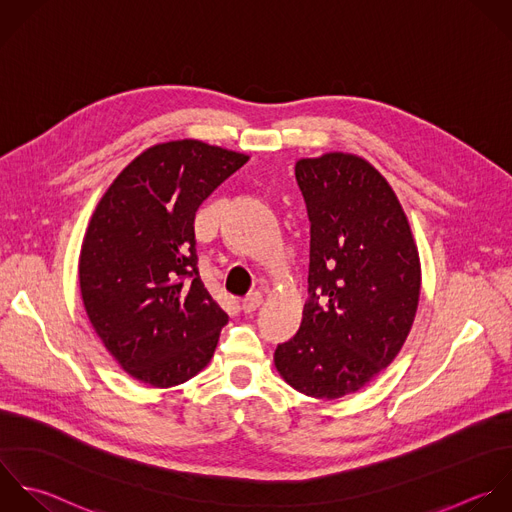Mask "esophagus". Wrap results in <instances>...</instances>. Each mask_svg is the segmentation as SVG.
<instances>
[{
  "label": "esophagus",
  "mask_w": 512,
  "mask_h": 512,
  "mask_svg": "<svg viewBox=\"0 0 512 512\" xmlns=\"http://www.w3.org/2000/svg\"><path fill=\"white\" fill-rule=\"evenodd\" d=\"M261 305H263V295H261L259 291L247 295V297L241 301V309H243L245 313H253V311L259 309Z\"/></svg>",
  "instance_id": "1"
}]
</instances>
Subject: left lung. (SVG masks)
<instances>
[{"label":"left lung","mask_w":512,"mask_h":512,"mask_svg":"<svg viewBox=\"0 0 512 512\" xmlns=\"http://www.w3.org/2000/svg\"><path fill=\"white\" fill-rule=\"evenodd\" d=\"M311 221L309 301L275 367L313 399L357 393L399 355L421 295V259L389 181L363 157L295 163Z\"/></svg>","instance_id":"left-lung-1"}]
</instances>
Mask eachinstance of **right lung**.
I'll return each mask as SVG.
<instances>
[{
    "label": "right lung",
    "mask_w": 512,
    "mask_h": 512,
    "mask_svg": "<svg viewBox=\"0 0 512 512\" xmlns=\"http://www.w3.org/2000/svg\"><path fill=\"white\" fill-rule=\"evenodd\" d=\"M249 155L177 139L139 153L99 199L79 253L97 337L139 383L169 389L211 361L229 315L205 289L195 211Z\"/></svg>",
    "instance_id": "right-lung-1"
}]
</instances>
